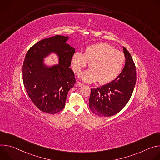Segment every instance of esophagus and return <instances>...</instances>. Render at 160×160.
<instances>
[{
    "instance_id": "esophagus-1",
    "label": "esophagus",
    "mask_w": 160,
    "mask_h": 160,
    "mask_svg": "<svg viewBox=\"0 0 160 160\" xmlns=\"http://www.w3.org/2000/svg\"><path fill=\"white\" fill-rule=\"evenodd\" d=\"M77 85L79 86H82L83 85V83H82L80 81H77Z\"/></svg>"
}]
</instances>
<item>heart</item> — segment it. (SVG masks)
<instances>
[{
  "mask_svg": "<svg viewBox=\"0 0 160 160\" xmlns=\"http://www.w3.org/2000/svg\"><path fill=\"white\" fill-rule=\"evenodd\" d=\"M125 61L123 53L108 43H98L86 48L84 54L76 52L72 65L76 73L79 72L90 62V69L80 74L86 82L97 81L105 84L115 80L119 75Z\"/></svg>",
  "mask_w": 160,
  "mask_h": 160,
  "instance_id": "heart-1",
  "label": "heart"
}]
</instances>
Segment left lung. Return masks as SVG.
Returning <instances> with one entry per match:
<instances>
[{
    "label": "left lung",
    "instance_id": "1",
    "mask_svg": "<svg viewBox=\"0 0 160 160\" xmlns=\"http://www.w3.org/2000/svg\"><path fill=\"white\" fill-rule=\"evenodd\" d=\"M125 67L118 78L100 88L91 89L89 105L97 116L109 117L121 111L128 102L136 83V68L129 51L123 47Z\"/></svg>",
    "mask_w": 160,
    "mask_h": 160
}]
</instances>
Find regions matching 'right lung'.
I'll return each mask as SVG.
<instances>
[{"label": "right lung", "instance_id": "obj_1", "mask_svg": "<svg viewBox=\"0 0 160 160\" xmlns=\"http://www.w3.org/2000/svg\"><path fill=\"white\" fill-rule=\"evenodd\" d=\"M68 37L56 35L42 39L27 51L23 64V82L34 105L41 111L56 114L65 107L67 94L74 86V73L69 67L75 49L66 43ZM51 52L59 55L60 63L47 68L43 58Z\"/></svg>", "mask_w": 160, "mask_h": 160}]
</instances>
